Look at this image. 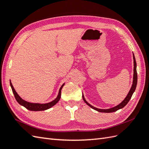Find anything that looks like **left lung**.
<instances>
[{"mask_svg": "<svg viewBox=\"0 0 149 149\" xmlns=\"http://www.w3.org/2000/svg\"><path fill=\"white\" fill-rule=\"evenodd\" d=\"M133 59H134V77H133V83H132V87L130 88V91L128 93V94L127 95V96L125 97V98L124 100V101L122 102L121 103H120L119 105L116 106L112 108H110V109H98V108H96L95 107H94L93 106H91L90 104H89L85 100V99L84 97V96L83 94V101L91 107L92 109L96 110L98 112H106V113H109V112H115L116 111H118L120 109H122L129 102V101H130V98H131L132 94L134 93V92L136 90V86H137V64H136V58H135L134 55L133 53Z\"/></svg>", "mask_w": 149, "mask_h": 149, "instance_id": "obj_1", "label": "left lung"}]
</instances>
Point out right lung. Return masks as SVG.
I'll return each instance as SVG.
<instances>
[{
    "label": "right lung",
    "instance_id": "1",
    "mask_svg": "<svg viewBox=\"0 0 149 149\" xmlns=\"http://www.w3.org/2000/svg\"><path fill=\"white\" fill-rule=\"evenodd\" d=\"M10 86L12 88V92L14 94V96L15 100H17V101L19 102L20 105L23 106L24 107H25L26 109L30 110V111H45V110H47L48 109H49V108L53 107L54 105H55L59 101V100H60V97H61V89L63 86L64 84H63L60 90H59V93H58V95L57 96V97L55 99V100L52 101L50 102H48V103H46V104H39V103H31V102H29L26 101L24 100H22V99L19 96V94L17 93V92L15 91V90L13 88V85L11 83V81H10Z\"/></svg>",
    "mask_w": 149,
    "mask_h": 149
}]
</instances>
